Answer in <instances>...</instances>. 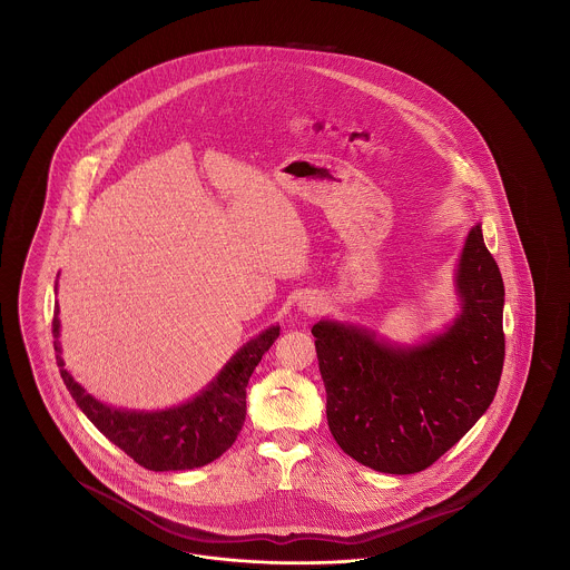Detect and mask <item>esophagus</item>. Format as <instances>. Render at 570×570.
Instances as JSON below:
<instances>
[{
    "label": "esophagus",
    "mask_w": 570,
    "mask_h": 570,
    "mask_svg": "<svg viewBox=\"0 0 570 570\" xmlns=\"http://www.w3.org/2000/svg\"><path fill=\"white\" fill-rule=\"evenodd\" d=\"M298 309H301L303 314L312 316V314H316V312L321 309V298L307 293V295H303V297L298 298Z\"/></svg>",
    "instance_id": "34e87169"
}]
</instances>
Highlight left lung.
Wrapping results in <instances>:
<instances>
[{
  "mask_svg": "<svg viewBox=\"0 0 570 570\" xmlns=\"http://www.w3.org/2000/svg\"><path fill=\"white\" fill-rule=\"evenodd\" d=\"M455 291L460 314L414 346L337 321L312 326L328 430L358 463L386 474L421 472L493 402L504 365V282L481 224L468 230Z\"/></svg>",
  "mask_w": 570,
  "mask_h": 570,
  "instance_id": "8db88e82",
  "label": "left lung"
}]
</instances>
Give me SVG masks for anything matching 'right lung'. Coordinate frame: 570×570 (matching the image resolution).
Wrapping results in <instances>:
<instances>
[{
  "instance_id": "obj_1",
  "label": "right lung",
  "mask_w": 570,
  "mask_h": 570,
  "mask_svg": "<svg viewBox=\"0 0 570 570\" xmlns=\"http://www.w3.org/2000/svg\"><path fill=\"white\" fill-rule=\"evenodd\" d=\"M59 307L55 303L53 346L63 384L82 414L136 463L154 472L191 470L226 453L245 421V386L263 354L279 335L269 326L244 344L198 395L164 410L109 406L89 395L63 367L59 346Z\"/></svg>"
}]
</instances>
